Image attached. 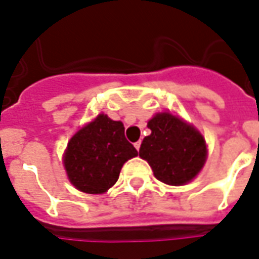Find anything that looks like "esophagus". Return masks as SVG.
<instances>
[{
    "instance_id": "1",
    "label": "esophagus",
    "mask_w": 259,
    "mask_h": 259,
    "mask_svg": "<svg viewBox=\"0 0 259 259\" xmlns=\"http://www.w3.org/2000/svg\"><path fill=\"white\" fill-rule=\"evenodd\" d=\"M135 147H136V149H137V151H140V147H141V141H137V143H135Z\"/></svg>"
}]
</instances>
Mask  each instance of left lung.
<instances>
[{"label":"left lung","mask_w":259,"mask_h":259,"mask_svg":"<svg viewBox=\"0 0 259 259\" xmlns=\"http://www.w3.org/2000/svg\"><path fill=\"white\" fill-rule=\"evenodd\" d=\"M151 135L144 137L139 154L167 185L189 183L206 162V141L198 130L177 116L163 112L148 122Z\"/></svg>","instance_id":"8db88e82"}]
</instances>
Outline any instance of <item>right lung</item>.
<instances>
[{
	"mask_svg": "<svg viewBox=\"0 0 259 259\" xmlns=\"http://www.w3.org/2000/svg\"><path fill=\"white\" fill-rule=\"evenodd\" d=\"M137 155L124 137L123 123L101 114L70 140L64 166L76 189L103 193L118 181L124 162Z\"/></svg>",
	"mask_w": 259,
	"mask_h": 259,
	"instance_id": "1",
	"label": "right lung"
}]
</instances>
